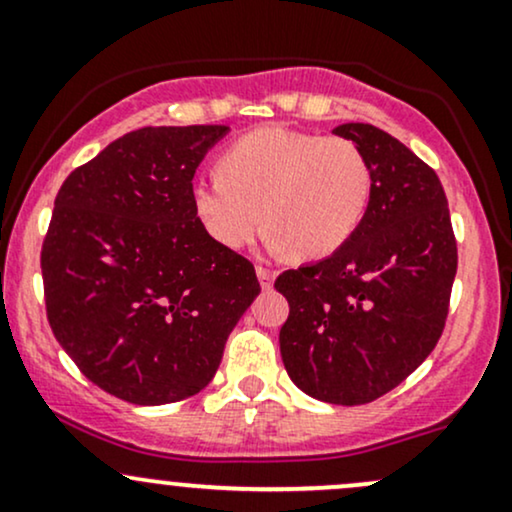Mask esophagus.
<instances>
[{
	"instance_id": "34e87169",
	"label": "esophagus",
	"mask_w": 512,
	"mask_h": 512,
	"mask_svg": "<svg viewBox=\"0 0 512 512\" xmlns=\"http://www.w3.org/2000/svg\"><path fill=\"white\" fill-rule=\"evenodd\" d=\"M257 279H260V286L264 288V291H269V288L274 286L276 272H274V269H267V267H257Z\"/></svg>"
}]
</instances>
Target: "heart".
I'll list each match as a JSON object with an SVG mask.
<instances>
[{"label": "heart", "mask_w": 512, "mask_h": 512, "mask_svg": "<svg viewBox=\"0 0 512 512\" xmlns=\"http://www.w3.org/2000/svg\"><path fill=\"white\" fill-rule=\"evenodd\" d=\"M369 197L372 164L355 140L286 126L240 135L219 155L217 176L190 188L197 221L219 245L248 248L267 221L276 248H293L303 260L341 250L360 229Z\"/></svg>", "instance_id": "heart-1"}]
</instances>
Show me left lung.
Returning <instances> with one entry per match:
<instances>
[{"instance_id":"8db88e82","label":"left lung","mask_w":512,"mask_h":512,"mask_svg":"<svg viewBox=\"0 0 512 512\" xmlns=\"http://www.w3.org/2000/svg\"><path fill=\"white\" fill-rule=\"evenodd\" d=\"M372 164V197L355 236L317 264L279 274L288 377L334 405L372 403L427 360L443 334L458 269L436 171L372 123H343Z\"/></svg>"}]
</instances>
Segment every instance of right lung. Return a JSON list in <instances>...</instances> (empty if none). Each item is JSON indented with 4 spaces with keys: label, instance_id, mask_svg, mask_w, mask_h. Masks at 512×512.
Masks as SVG:
<instances>
[{
    "label": "right lung",
    "instance_id": "add662e5",
    "mask_svg": "<svg viewBox=\"0 0 512 512\" xmlns=\"http://www.w3.org/2000/svg\"><path fill=\"white\" fill-rule=\"evenodd\" d=\"M226 126H147L73 169L40 267L59 346L92 384L135 405L176 403L217 374L260 293L255 267L209 238L190 188Z\"/></svg>",
    "mask_w": 512,
    "mask_h": 512
}]
</instances>
